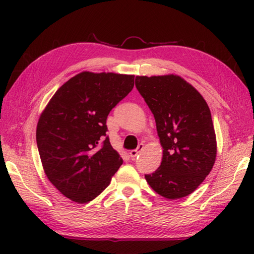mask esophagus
<instances>
[{"label": "esophagus", "instance_id": "1", "mask_svg": "<svg viewBox=\"0 0 254 254\" xmlns=\"http://www.w3.org/2000/svg\"><path fill=\"white\" fill-rule=\"evenodd\" d=\"M143 148H144V145H143V144H139V145H138V147H137L136 149H133V150H131V152H130V156H131V158H132V159L135 158L136 156H137L139 153L142 152Z\"/></svg>", "mask_w": 254, "mask_h": 254}]
</instances>
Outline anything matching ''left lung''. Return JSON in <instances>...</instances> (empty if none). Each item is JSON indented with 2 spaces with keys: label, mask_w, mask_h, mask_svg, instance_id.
<instances>
[{
  "label": "left lung",
  "mask_w": 254,
  "mask_h": 254,
  "mask_svg": "<svg viewBox=\"0 0 254 254\" xmlns=\"http://www.w3.org/2000/svg\"><path fill=\"white\" fill-rule=\"evenodd\" d=\"M135 86L153 112L163 160L145 179L159 195L185 197L204 181L216 159L210 110L202 95L178 75L136 76Z\"/></svg>",
  "instance_id": "8db88e82"
}]
</instances>
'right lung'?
I'll use <instances>...</instances> for the list:
<instances>
[{
    "instance_id": "obj_1",
    "label": "right lung",
    "mask_w": 254,
    "mask_h": 254,
    "mask_svg": "<svg viewBox=\"0 0 254 254\" xmlns=\"http://www.w3.org/2000/svg\"><path fill=\"white\" fill-rule=\"evenodd\" d=\"M134 75L82 72L53 95L37 124L48 179L76 203L93 201L123 160L106 137L109 112L133 89Z\"/></svg>"
}]
</instances>
